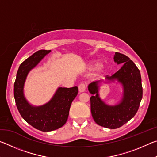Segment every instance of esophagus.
<instances>
[{
	"instance_id": "34e87169",
	"label": "esophagus",
	"mask_w": 157,
	"mask_h": 157,
	"mask_svg": "<svg viewBox=\"0 0 157 157\" xmlns=\"http://www.w3.org/2000/svg\"><path fill=\"white\" fill-rule=\"evenodd\" d=\"M78 89H79V91L80 93L85 91H86V84H84V83L79 84V86H78Z\"/></svg>"
}]
</instances>
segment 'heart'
<instances>
[{"mask_svg": "<svg viewBox=\"0 0 157 157\" xmlns=\"http://www.w3.org/2000/svg\"><path fill=\"white\" fill-rule=\"evenodd\" d=\"M98 65V63H93L91 65V67L92 68H95V67H96V66ZM100 69L101 71H104V69H105V67H103V66H100Z\"/></svg>", "mask_w": 157, "mask_h": 157, "instance_id": "1", "label": "heart"}]
</instances>
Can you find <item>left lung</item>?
Segmentation results:
<instances>
[{
    "label": "left lung",
    "instance_id": "obj_1",
    "mask_svg": "<svg viewBox=\"0 0 157 157\" xmlns=\"http://www.w3.org/2000/svg\"><path fill=\"white\" fill-rule=\"evenodd\" d=\"M114 61L118 64L123 63L121 69L111 77L110 80L118 79L124 87L121 102L115 107L105 105L98 94V82L89 85V91L94 95L90 98L91 111L94 120L98 125L109 129H117L127 123L135 116L143 97L141 77L139 69L129 58L120 52H116Z\"/></svg>",
    "mask_w": 157,
    "mask_h": 157
}]
</instances>
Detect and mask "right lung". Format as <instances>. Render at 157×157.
<instances>
[{
    "instance_id": "obj_1",
    "label": "right lung",
    "mask_w": 157,
    "mask_h": 157,
    "mask_svg": "<svg viewBox=\"0 0 157 157\" xmlns=\"http://www.w3.org/2000/svg\"><path fill=\"white\" fill-rule=\"evenodd\" d=\"M50 52V50H40L21 63L14 85L15 102L21 116L31 126L42 132L53 131L64 125L71 103L78 93L77 86L61 87L48 103L39 107H32L25 100L23 89L26 76L29 71Z\"/></svg>"
}]
</instances>
